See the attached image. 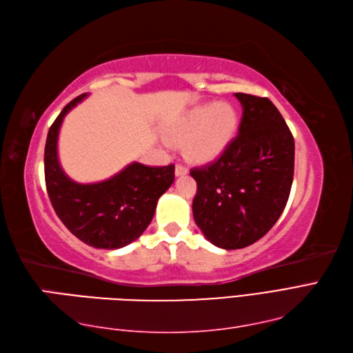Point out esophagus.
Instances as JSON below:
<instances>
[{
	"label": "esophagus",
	"instance_id": "obj_1",
	"mask_svg": "<svg viewBox=\"0 0 353 353\" xmlns=\"http://www.w3.org/2000/svg\"><path fill=\"white\" fill-rule=\"evenodd\" d=\"M188 172V169L184 166V165H181V163H178V165L175 166V175L176 176H183V175H185Z\"/></svg>",
	"mask_w": 353,
	"mask_h": 353
}]
</instances>
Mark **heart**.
I'll return each mask as SVG.
<instances>
[{
	"label": "heart",
	"instance_id": "heart-1",
	"mask_svg": "<svg viewBox=\"0 0 353 353\" xmlns=\"http://www.w3.org/2000/svg\"><path fill=\"white\" fill-rule=\"evenodd\" d=\"M238 112L229 103H202L168 128L172 142H185V152L196 161L217 159L234 139Z\"/></svg>",
	"mask_w": 353,
	"mask_h": 353
}]
</instances>
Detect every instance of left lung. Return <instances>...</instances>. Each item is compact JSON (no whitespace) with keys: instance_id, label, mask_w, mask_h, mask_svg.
<instances>
[{"instance_id":"1","label":"left lung","mask_w":353,"mask_h":353,"mask_svg":"<svg viewBox=\"0 0 353 353\" xmlns=\"http://www.w3.org/2000/svg\"><path fill=\"white\" fill-rule=\"evenodd\" d=\"M235 97L243 105L236 137L219 159L190 170L196 225L225 250L252 245L276 225L295 166L294 136L272 101L244 92Z\"/></svg>"}]
</instances>
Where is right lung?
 <instances>
[{
    "instance_id": "right-lung-1",
    "label": "right lung",
    "mask_w": 353,
    "mask_h": 353,
    "mask_svg": "<svg viewBox=\"0 0 353 353\" xmlns=\"http://www.w3.org/2000/svg\"><path fill=\"white\" fill-rule=\"evenodd\" d=\"M88 94L73 99L50 125L45 147V179L50 203L64 226L82 243L105 250L136 241L151 223L159 197L175 179V166L150 168L133 161L117 175L92 184L68 178L58 160L64 117Z\"/></svg>"
}]
</instances>
